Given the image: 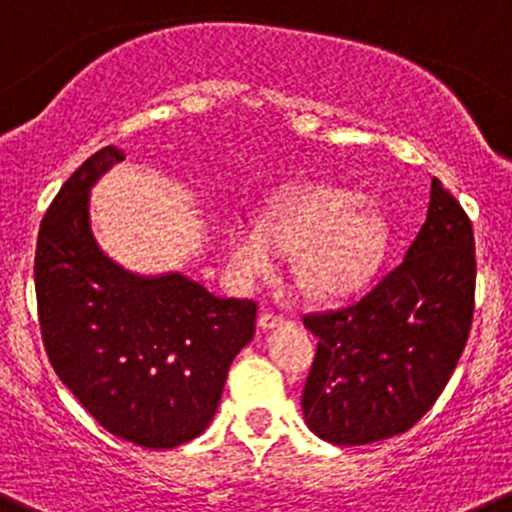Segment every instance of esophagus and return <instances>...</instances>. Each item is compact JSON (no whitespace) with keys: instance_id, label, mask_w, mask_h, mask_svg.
Masks as SVG:
<instances>
[{"instance_id":"obj_1","label":"esophagus","mask_w":512,"mask_h":512,"mask_svg":"<svg viewBox=\"0 0 512 512\" xmlns=\"http://www.w3.org/2000/svg\"><path fill=\"white\" fill-rule=\"evenodd\" d=\"M257 322H260L262 330H272V327H277V325H285L287 317L277 315V312H262L260 320H257Z\"/></svg>"}]
</instances>
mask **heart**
<instances>
[{"instance_id": "1", "label": "heart", "mask_w": 512, "mask_h": 512, "mask_svg": "<svg viewBox=\"0 0 512 512\" xmlns=\"http://www.w3.org/2000/svg\"><path fill=\"white\" fill-rule=\"evenodd\" d=\"M390 245L388 217L362 192L305 185L277 197L255 225L240 222L225 242L235 280H270L277 255L295 257L302 292L322 302L342 300L372 280Z\"/></svg>"}]
</instances>
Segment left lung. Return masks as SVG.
Here are the masks:
<instances>
[{
    "mask_svg": "<svg viewBox=\"0 0 512 512\" xmlns=\"http://www.w3.org/2000/svg\"><path fill=\"white\" fill-rule=\"evenodd\" d=\"M473 295V225L433 177L428 217L405 260L355 305L302 320L317 337L302 390L307 428L345 448L413 428L463 355Z\"/></svg>",
    "mask_w": 512,
    "mask_h": 512,
    "instance_id": "8db88e82",
    "label": "left lung"
}]
</instances>
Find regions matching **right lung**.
I'll return each instance as SVG.
<instances>
[{
  "instance_id": "right-lung-1",
  "label": "right lung",
  "mask_w": 512,
  "mask_h": 512,
  "mask_svg": "<svg viewBox=\"0 0 512 512\" xmlns=\"http://www.w3.org/2000/svg\"><path fill=\"white\" fill-rule=\"evenodd\" d=\"M122 160L112 145L94 152L39 225V327L59 380L104 430L167 450L215 418L227 370L255 335L257 305L215 297L180 272L135 275L99 250L89 190Z\"/></svg>"
}]
</instances>
